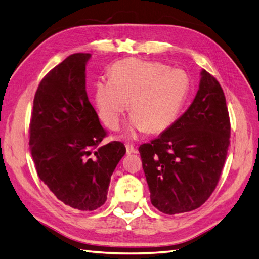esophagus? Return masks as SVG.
I'll use <instances>...</instances> for the list:
<instances>
[{"mask_svg":"<svg viewBox=\"0 0 259 259\" xmlns=\"http://www.w3.org/2000/svg\"><path fill=\"white\" fill-rule=\"evenodd\" d=\"M125 146H126V153H127V154H133V153H137L136 147L133 144L128 143V144H126Z\"/></svg>","mask_w":259,"mask_h":259,"instance_id":"esophagus-1","label":"esophagus"}]
</instances>
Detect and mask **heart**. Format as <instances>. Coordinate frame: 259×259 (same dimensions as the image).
<instances>
[{"mask_svg":"<svg viewBox=\"0 0 259 259\" xmlns=\"http://www.w3.org/2000/svg\"><path fill=\"white\" fill-rule=\"evenodd\" d=\"M189 92L184 71L162 62L124 59L110 68L109 80L96 82L95 104L109 128H118L131 102L133 128L161 133L176 122Z\"/></svg>","mask_w":259,"mask_h":259,"instance_id":"1","label":"heart"}]
</instances>
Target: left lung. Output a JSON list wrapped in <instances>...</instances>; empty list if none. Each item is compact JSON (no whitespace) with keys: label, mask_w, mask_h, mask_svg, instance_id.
<instances>
[{"label":"left lung","mask_w":259,"mask_h":259,"mask_svg":"<svg viewBox=\"0 0 259 259\" xmlns=\"http://www.w3.org/2000/svg\"><path fill=\"white\" fill-rule=\"evenodd\" d=\"M229 139L224 91L202 70L190 107L159 137L139 147L152 204L166 214L201 207L219 182Z\"/></svg>","instance_id":"left-lung-1"}]
</instances>
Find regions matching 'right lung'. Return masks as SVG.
I'll return each mask as SVG.
<instances>
[{"instance_id":"add662e5","label":"right lung","mask_w":259,"mask_h":259,"mask_svg":"<svg viewBox=\"0 0 259 259\" xmlns=\"http://www.w3.org/2000/svg\"><path fill=\"white\" fill-rule=\"evenodd\" d=\"M91 54H73L36 89L30 120L31 155L40 180L69 207L92 211L107 200L110 177L125 155L122 142L99 146L106 130L86 93Z\"/></svg>"}]
</instances>
